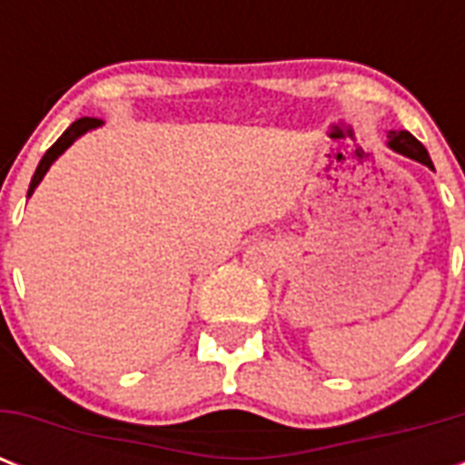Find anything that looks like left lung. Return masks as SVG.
I'll return each mask as SVG.
<instances>
[{
  "label": "left lung",
  "mask_w": 465,
  "mask_h": 465,
  "mask_svg": "<svg viewBox=\"0 0 465 465\" xmlns=\"http://www.w3.org/2000/svg\"><path fill=\"white\" fill-rule=\"evenodd\" d=\"M386 144H389V149L398 152V154L408 156V159L418 161V163H422V166L432 168L434 171L432 159H430V154H427V149L422 147V144H420V142L408 133V130H391Z\"/></svg>",
  "instance_id": "obj_1"
}]
</instances>
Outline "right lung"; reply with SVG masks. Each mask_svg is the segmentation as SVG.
<instances>
[{"mask_svg": "<svg viewBox=\"0 0 465 465\" xmlns=\"http://www.w3.org/2000/svg\"><path fill=\"white\" fill-rule=\"evenodd\" d=\"M101 125H104V120H96V118H79V120H74V123H72V125H69L67 130H64V133H62L60 140L54 142L53 147H50L45 152V156L40 159L38 168H35V173H33V178H31V185H28V197L33 195V190L38 188L40 181L45 178V173H47V171H50V166H53L54 161L60 159V156L64 154V152H67V149L72 147V144H74V142L79 140L82 134H86V133H89V130H96V127H101Z\"/></svg>", "mask_w": 465, "mask_h": 465, "instance_id": "add662e5", "label": "right lung"}]
</instances>
